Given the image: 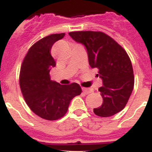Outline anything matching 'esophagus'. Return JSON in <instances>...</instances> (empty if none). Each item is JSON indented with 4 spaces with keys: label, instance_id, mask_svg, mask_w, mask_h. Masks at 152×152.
<instances>
[{
    "label": "esophagus",
    "instance_id": "1",
    "mask_svg": "<svg viewBox=\"0 0 152 152\" xmlns=\"http://www.w3.org/2000/svg\"><path fill=\"white\" fill-rule=\"evenodd\" d=\"M82 91H83V93L85 94H89V93H93V89H90V88H82Z\"/></svg>",
    "mask_w": 152,
    "mask_h": 152
}]
</instances>
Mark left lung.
I'll use <instances>...</instances> for the list:
<instances>
[{"label":"left lung","instance_id":"1","mask_svg":"<svg viewBox=\"0 0 152 152\" xmlns=\"http://www.w3.org/2000/svg\"><path fill=\"white\" fill-rule=\"evenodd\" d=\"M73 40L86 48L89 65L99 70L103 86L99 88L103 97L100 107L93 109L100 117H110L124 108L133 92L134 76L128 54L115 40L98 31L69 33Z\"/></svg>","mask_w":152,"mask_h":152}]
</instances>
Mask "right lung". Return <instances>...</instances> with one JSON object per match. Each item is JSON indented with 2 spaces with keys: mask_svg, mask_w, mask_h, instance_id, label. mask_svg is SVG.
Wrapping results in <instances>:
<instances>
[{
  "mask_svg": "<svg viewBox=\"0 0 152 152\" xmlns=\"http://www.w3.org/2000/svg\"><path fill=\"white\" fill-rule=\"evenodd\" d=\"M64 36V33L48 35L33 45L24 58L19 75L21 92L29 107L49 121L63 117L71 99L82 93L78 84L62 86L50 78L51 69L56 65L51 49Z\"/></svg>",
  "mask_w": 152,
  "mask_h": 152,
  "instance_id": "right-lung-1",
  "label": "right lung"
}]
</instances>
